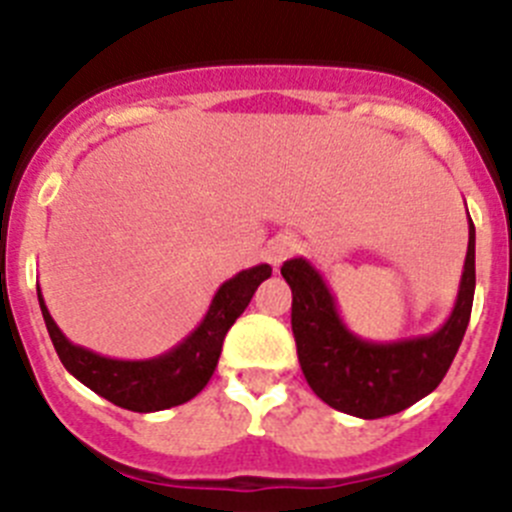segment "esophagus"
I'll use <instances>...</instances> for the list:
<instances>
[{
    "label": "esophagus",
    "instance_id": "34e87169",
    "mask_svg": "<svg viewBox=\"0 0 512 512\" xmlns=\"http://www.w3.org/2000/svg\"><path fill=\"white\" fill-rule=\"evenodd\" d=\"M296 247H298V237L296 234H278V237H273L270 239V242H267V247H265V257H267V262H270V265H283V260H288L290 255H293V252H296Z\"/></svg>",
    "mask_w": 512,
    "mask_h": 512
}]
</instances>
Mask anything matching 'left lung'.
<instances>
[{"instance_id":"obj_1","label":"left lung","mask_w":512,"mask_h":512,"mask_svg":"<svg viewBox=\"0 0 512 512\" xmlns=\"http://www.w3.org/2000/svg\"><path fill=\"white\" fill-rule=\"evenodd\" d=\"M280 273L293 290L290 324L313 393L349 416H393L434 393L457 357L474 301V224L469 219L457 303L434 334L398 342L362 339L344 324L329 285L306 257L285 260Z\"/></svg>"}]
</instances>
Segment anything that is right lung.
<instances>
[{"instance_id":"right-lung-1","label":"right lung","mask_w":512,"mask_h":512,"mask_svg":"<svg viewBox=\"0 0 512 512\" xmlns=\"http://www.w3.org/2000/svg\"><path fill=\"white\" fill-rule=\"evenodd\" d=\"M270 273L273 267L262 262L219 285L204 321L178 347L153 359H112L78 347L58 329L40 288L38 301L50 342L61 357L63 367L76 380L119 408L135 413H155L188 403L206 388L222 354L224 336L252 301L257 285L270 278Z\"/></svg>"}]
</instances>
